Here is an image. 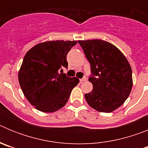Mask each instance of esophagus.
Instances as JSON below:
<instances>
[{"mask_svg":"<svg viewBox=\"0 0 148 148\" xmlns=\"http://www.w3.org/2000/svg\"><path fill=\"white\" fill-rule=\"evenodd\" d=\"M87 80V77H84V78H82V79H80V82H85V81Z\"/></svg>","mask_w":148,"mask_h":148,"instance_id":"obj_1","label":"esophagus"}]
</instances>
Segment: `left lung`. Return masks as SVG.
Returning <instances> with one entry per match:
<instances>
[{"label":"left lung","instance_id":"8db88e82","mask_svg":"<svg viewBox=\"0 0 148 148\" xmlns=\"http://www.w3.org/2000/svg\"><path fill=\"white\" fill-rule=\"evenodd\" d=\"M90 64L93 89L84 95L87 104L102 113H111L122 105L133 87L132 69L124 54L105 40H78Z\"/></svg>","mask_w":148,"mask_h":148}]
</instances>
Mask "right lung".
<instances>
[{"label":"right lung","mask_w":148,"mask_h":148,"mask_svg":"<svg viewBox=\"0 0 148 148\" xmlns=\"http://www.w3.org/2000/svg\"><path fill=\"white\" fill-rule=\"evenodd\" d=\"M76 44V40H49L26 53L18 81L29 102L38 110L53 113L62 108L79 82L75 77L58 73L67 68L66 55Z\"/></svg>","instance_id":"1"}]
</instances>
